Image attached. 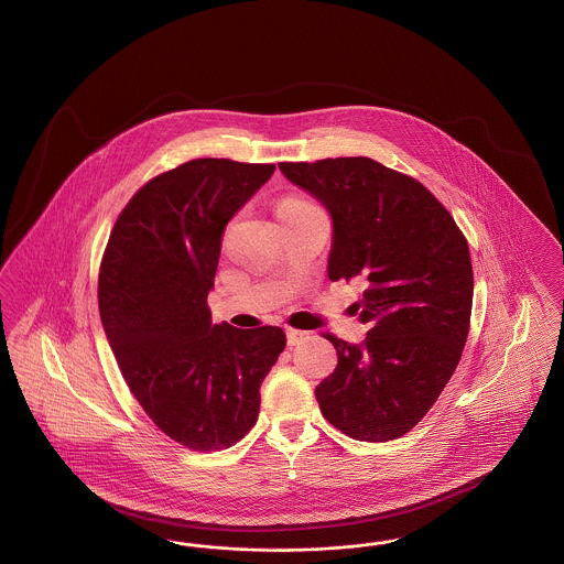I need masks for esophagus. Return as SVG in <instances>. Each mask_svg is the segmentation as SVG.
<instances>
[{"label": "esophagus", "instance_id": "34e87169", "mask_svg": "<svg viewBox=\"0 0 564 564\" xmlns=\"http://www.w3.org/2000/svg\"><path fill=\"white\" fill-rule=\"evenodd\" d=\"M288 346H297L302 339H306V332H297V329H292V327H288Z\"/></svg>", "mask_w": 564, "mask_h": 564}]
</instances>
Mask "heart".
<instances>
[{"mask_svg": "<svg viewBox=\"0 0 564 564\" xmlns=\"http://www.w3.org/2000/svg\"><path fill=\"white\" fill-rule=\"evenodd\" d=\"M292 205H315V203L304 202V199H285V202L279 205V209L281 207H292Z\"/></svg>", "mask_w": 564, "mask_h": 564, "instance_id": "heart-1", "label": "heart"}]
</instances>
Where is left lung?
Returning a JSON list of instances; mask_svg holds the SVG:
<instances>
[{"label":"left lung","instance_id":"left-lung-1","mask_svg":"<svg viewBox=\"0 0 564 564\" xmlns=\"http://www.w3.org/2000/svg\"><path fill=\"white\" fill-rule=\"evenodd\" d=\"M279 170L332 214L329 279L367 283L352 304L367 338L325 336L338 367L316 386L321 413L357 441L399 438L436 403L468 338V241L424 184L373 159L285 161Z\"/></svg>","mask_w":564,"mask_h":564}]
</instances>
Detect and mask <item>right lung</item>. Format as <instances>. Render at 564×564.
Masks as SVG:
<instances>
[{
  "mask_svg": "<svg viewBox=\"0 0 564 564\" xmlns=\"http://www.w3.org/2000/svg\"><path fill=\"white\" fill-rule=\"evenodd\" d=\"M272 163L193 159L147 182L115 223L98 308L121 376L153 424L193 451L239 443L285 348L281 327L214 325L207 293L228 220Z\"/></svg>",
  "mask_w": 564,
  "mask_h": 564,
  "instance_id": "add662e5",
  "label": "right lung"
}]
</instances>
